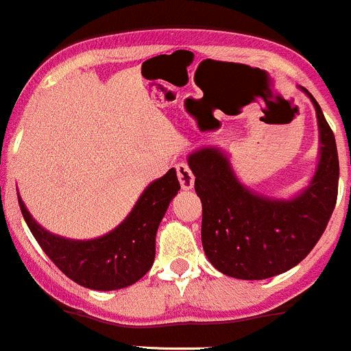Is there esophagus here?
Instances as JSON below:
<instances>
[{"mask_svg": "<svg viewBox=\"0 0 351 351\" xmlns=\"http://www.w3.org/2000/svg\"><path fill=\"white\" fill-rule=\"evenodd\" d=\"M176 170H178V178L179 182H181L182 189H191L195 186V176H193L191 169L188 167V163L181 162L176 165Z\"/></svg>", "mask_w": 351, "mask_h": 351, "instance_id": "esophagus-1", "label": "esophagus"}]
</instances>
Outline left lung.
<instances>
[{"label":"left lung","instance_id":"1","mask_svg":"<svg viewBox=\"0 0 351 351\" xmlns=\"http://www.w3.org/2000/svg\"><path fill=\"white\" fill-rule=\"evenodd\" d=\"M318 163L306 188L275 198L239 181L221 147L204 146L188 156L202 200V245L215 269L240 280H265L300 265L320 240L337 198L339 160L334 134L313 95Z\"/></svg>","mask_w":351,"mask_h":351}]
</instances>
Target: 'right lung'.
<instances>
[{"label":"right lung","instance_id":"right-lung-1","mask_svg":"<svg viewBox=\"0 0 351 351\" xmlns=\"http://www.w3.org/2000/svg\"><path fill=\"white\" fill-rule=\"evenodd\" d=\"M179 189L176 169H170L146 186L130 214L114 230L90 240L50 233L34 221L21 197L19 205L36 242L64 275L86 289L117 291L136 284L151 269L156 231Z\"/></svg>","mask_w":351,"mask_h":351}]
</instances>
